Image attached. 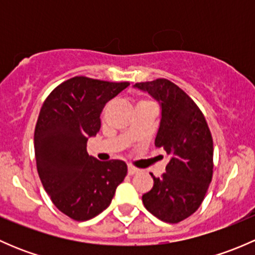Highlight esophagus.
Returning <instances> with one entry per match:
<instances>
[{
  "instance_id": "obj_1",
  "label": "esophagus",
  "mask_w": 255,
  "mask_h": 255,
  "mask_svg": "<svg viewBox=\"0 0 255 255\" xmlns=\"http://www.w3.org/2000/svg\"><path fill=\"white\" fill-rule=\"evenodd\" d=\"M138 169L135 168V166H133V165H128V174H129V175H134L135 173H138Z\"/></svg>"
}]
</instances>
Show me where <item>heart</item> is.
Wrapping results in <instances>:
<instances>
[{
  "mask_svg": "<svg viewBox=\"0 0 255 255\" xmlns=\"http://www.w3.org/2000/svg\"><path fill=\"white\" fill-rule=\"evenodd\" d=\"M144 104H151V102L149 101V100L142 99V100H139V102H138V106H139V105H144Z\"/></svg>",
  "mask_w": 255,
  "mask_h": 255,
  "instance_id": "heart-1",
  "label": "heart"
}]
</instances>
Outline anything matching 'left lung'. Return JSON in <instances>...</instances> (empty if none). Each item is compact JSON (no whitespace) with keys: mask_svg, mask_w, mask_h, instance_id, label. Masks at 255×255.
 <instances>
[{"mask_svg":"<svg viewBox=\"0 0 255 255\" xmlns=\"http://www.w3.org/2000/svg\"><path fill=\"white\" fill-rule=\"evenodd\" d=\"M161 105L156 148L171 156L166 173L155 177L144 194V207L159 220L179 223L201 206L213 174V140L196 102L168 79L137 82Z\"/></svg>","mask_w":255,"mask_h":255,"instance_id":"8db88e82","label":"left lung"}]
</instances>
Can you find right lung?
Returning a JSON list of instances; mask_svg holds the SVG:
<instances>
[{"instance_id":"obj_1","label":"right lung","mask_w":255,"mask_h":255,"mask_svg":"<svg viewBox=\"0 0 255 255\" xmlns=\"http://www.w3.org/2000/svg\"><path fill=\"white\" fill-rule=\"evenodd\" d=\"M129 82L74 76L45 99L34 129L37 170L59 211L75 221L96 217L111 204L127 175L122 160L100 161L86 150L101 128L105 105Z\"/></svg>"}]
</instances>
